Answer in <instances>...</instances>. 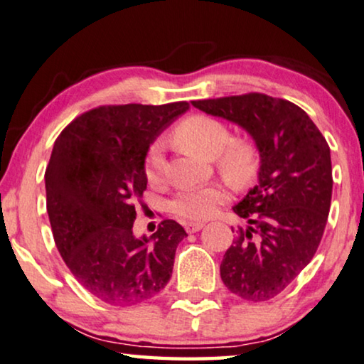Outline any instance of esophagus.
Returning a JSON list of instances; mask_svg holds the SVG:
<instances>
[{
	"mask_svg": "<svg viewBox=\"0 0 364 364\" xmlns=\"http://www.w3.org/2000/svg\"><path fill=\"white\" fill-rule=\"evenodd\" d=\"M203 228H204L203 223H186L184 224V229H186V232H189V234L201 231Z\"/></svg>",
	"mask_w": 364,
	"mask_h": 364,
	"instance_id": "obj_1",
	"label": "esophagus"
}]
</instances>
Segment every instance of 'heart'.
I'll use <instances>...</instances> for the list:
<instances>
[{
	"label": "heart",
	"mask_w": 364,
	"mask_h": 364,
	"mask_svg": "<svg viewBox=\"0 0 364 364\" xmlns=\"http://www.w3.org/2000/svg\"><path fill=\"white\" fill-rule=\"evenodd\" d=\"M171 141L184 151L216 161L219 175L234 186H247L259 171L257 145L247 136L232 138L229 127L216 117L203 114L186 117L173 129ZM165 165L163 148L160 143H155L146 153L143 168L151 186H160L165 180ZM226 199V189L218 184L193 188L173 199L171 211L180 218L199 221L213 216Z\"/></svg>",
	"instance_id": "obj_1"
}]
</instances>
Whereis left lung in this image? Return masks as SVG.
Returning a JSON list of instances; mask_svg holds the SVG:
<instances>
[{
  "label": "left lung",
  "instance_id": "1",
  "mask_svg": "<svg viewBox=\"0 0 364 364\" xmlns=\"http://www.w3.org/2000/svg\"><path fill=\"white\" fill-rule=\"evenodd\" d=\"M193 105L240 125L259 148V184L234 206L249 228L235 231L221 279L244 300L274 299L310 264L323 237L333 189L328 143L305 110L277 97L250 92Z\"/></svg>",
  "mask_w": 364,
  "mask_h": 364
}]
</instances>
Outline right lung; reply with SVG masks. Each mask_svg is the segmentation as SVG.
Wrapping results in <instances>:
<instances>
[{"instance_id": "add662e5", "label": "right lung", "mask_w": 364, "mask_h": 364, "mask_svg": "<svg viewBox=\"0 0 364 364\" xmlns=\"http://www.w3.org/2000/svg\"><path fill=\"white\" fill-rule=\"evenodd\" d=\"M188 109V102L100 105L70 122L54 143L44 175L54 242L77 282L105 304H143L171 277L188 234L165 219L150 237L136 239L133 223L146 189L150 143Z\"/></svg>"}]
</instances>
